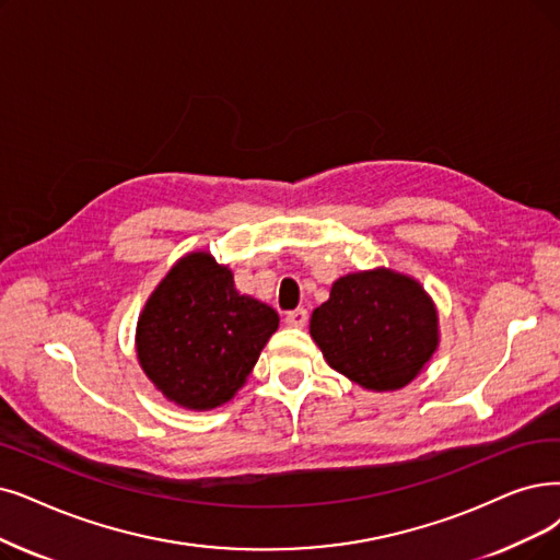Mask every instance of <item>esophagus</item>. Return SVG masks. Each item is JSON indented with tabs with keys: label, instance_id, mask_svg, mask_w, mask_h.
<instances>
[{
	"label": "esophagus",
	"instance_id": "34e87169",
	"mask_svg": "<svg viewBox=\"0 0 560 560\" xmlns=\"http://www.w3.org/2000/svg\"><path fill=\"white\" fill-rule=\"evenodd\" d=\"M284 322H287V326H292V328H303L307 324V310L305 307H296L292 312H287Z\"/></svg>",
	"mask_w": 560,
	"mask_h": 560
}]
</instances>
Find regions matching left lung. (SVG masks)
<instances>
[{
  "mask_svg": "<svg viewBox=\"0 0 560 560\" xmlns=\"http://www.w3.org/2000/svg\"><path fill=\"white\" fill-rule=\"evenodd\" d=\"M326 363L368 390H399L439 347V315L422 284L390 268L342 276L310 319Z\"/></svg>",
  "mask_w": 560,
  "mask_h": 560,
  "instance_id": "1",
  "label": "left lung"
}]
</instances>
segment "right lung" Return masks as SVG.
Here are the masks:
<instances>
[{
  "instance_id": "add662e5",
  "label": "right lung",
  "mask_w": 560,
  "mask_h": 560,
  "mask_svg": "<svg viewBox=\"0 0 560 560\" xmlns=\"http://www.w3.org/2000/svg\"><path fill=\"white\" fill-rule=\"evenodd\" d=\"M278 312L238 294L209 253L178 259L138 319V361L174 405L209 411L230 401L278 330Z\"/></svg>"
}]
</instances>
